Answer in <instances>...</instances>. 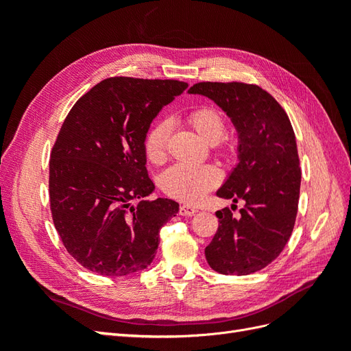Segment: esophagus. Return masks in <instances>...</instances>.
Masks as SVG:
<instances>
[{
    "mask_svg": "<svg viewBox=\"0 0 351 351\" xmlns=\"http://www.w3.org/2000/svg\"><path fill=\"white\" fill-rule=\"evenodd\" d=\"M196 212H197L196 208L189 206V205H183V206H180V209H178V214L182 217H192V215L196 214Z\"/></svg>",
    "mask_w": 351,
    "mask_h": 351,
    "instance_id": "obj_1",
    "label": "esophagus"
}]
</instances>
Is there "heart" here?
I'll return each instance as SVG.
<instances>
[{"label":"heart","mask_w":351,"mask_h":351,"mask_svg":"<svg viewBox=\"0 0 351 351\" xmlns=\"http://www.w3.org/2000/svg\"><path fill=\"white\" fill-rule=\"evenodd\" d=\"M187 123L193 130L209 143H214L218 155L230 158L236 152V143L226 132V119L222 112L212 105H200L189 111ZM171 127L167 120H159L147 129L143 139V151L147 161L161 164L167 159L168 141ZM221 182L219 169L210 164H176L162 173L161 187L164 192L180 202L196 204Z\"/></svg>","instance_id":"heart-1"}]
</instances>
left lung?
Here are the masks:
<instances>
[{
	"mask_svg": "<svg viewBox=\"0 0 351 351\" xmlns=\"http://www.w3.org/2000/svg\"><path fill=\"white\" fill-rule=\"evenodd\" d=\"M189 93L219 105L240 139V161L217 195L244 200V206L239 218L230 208L217 210L219 226L205 249L206 261L226 275L261 271L284 250L299 206L302 171L289 115L258 84L200 82Z\"/></svg>",
	"mask_w": 351,
	"mask_h": 351,
	"instance_id": "obj_1",
	"label": "left lung"
}]
</instances>
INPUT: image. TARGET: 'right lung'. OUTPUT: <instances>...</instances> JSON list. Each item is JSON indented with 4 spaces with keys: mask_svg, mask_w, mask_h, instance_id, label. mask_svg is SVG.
I'll use <instances>...</instances> for the list:
<instances>
[{
    "mask_svg": "<svg viewBox=\"0 0 351 351\" xmlns=\"http://www.w3.org/2000/svg\"><path fill=\"white\" fill-rule=\"evenodd\" d=\"M186 82L110 77L83 95L62 123L49 159L52 221L82 267L123 277L149 267L159 230L176 217L171 199L152 193L143 139Z\"/></svg>",
    "mask_w": 351,
    "mask_h": 351,
    "instance_id": "right-lung-1",
    "label": "right lung"
}]
</instances>
